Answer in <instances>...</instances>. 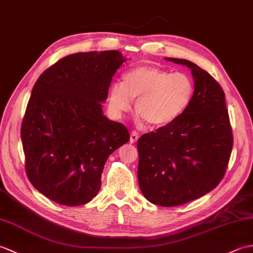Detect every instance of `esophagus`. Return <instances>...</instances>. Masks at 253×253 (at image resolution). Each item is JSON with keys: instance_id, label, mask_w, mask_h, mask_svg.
I'll return each mask as SVG.
<instances>
[{"instance_id": "34e87169", "label": "esophagus", "mask_w": 253, "mask_h": 253, "mask_svg": "<svg viewBox=\"0 0 253 253\" xmlns=\"http://www.w3.org/2000/svg\"><path fill=\"white\" fill-rule=\"evenodd\" d=\"M138 138H139L138 132H137V131H131L129 142H130V143H135V142L138 140Z\"/></svg>"}]
</instances>
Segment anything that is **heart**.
<instances>
[{"label": "heart", "mask_w": 253, "mask_h": 253, "mask_svg": "<svg viewBox=\"0 0 253 253\" xmlns=\"http://www.w3.org/2000/svg\"><path fill=\"white\" fill-rule=\"evenodd\" d=\"M195 85L189 76L154 65H139L123 76L109 91V107L121 116L135 110L150 126L163 127L176 121L191 103Z\"/></svg>", "instance_id": "obj_1"}]
</instances>
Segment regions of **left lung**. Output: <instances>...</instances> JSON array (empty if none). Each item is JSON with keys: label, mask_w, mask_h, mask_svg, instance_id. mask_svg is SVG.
I'll return each instance as SVG.
<instances>
[{"label": "left lung", "mask_w": 253, "mask_h": 253, "mask_svg": "<svg viewBox=\"0 0 253 253\" xmlns=\"http://www.w3.org/2000/svg\"><path fill=\"white\" fill-rule=\"evenodd\" d=\"M195 82L189 106L173 123L138 140V181L144 198L175 207L213 190L224 177L233 148L225 93L211 75L181 58Z\"/></svg>", "instance_id": "obj_1"}]
</instances>
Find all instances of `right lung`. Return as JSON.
<instances>
[{"instance_id": "obj_1", "label": "right lung", "mask_w": 253, "mask_h": 253, "mask_svg": "<svg viewBox=\"0 0 253 253\" xmlns=\"http://www.w3.org/2000/svg\"><path fill=\"white\" fill-rule=\"evenodd\" d=\"M125 61L116 50L76 53L47 68L32 88L20 132L26 173L58 204L92 200L107 158L129 141L127 128L102 111Z\"/></svg>"}]
</instances>
